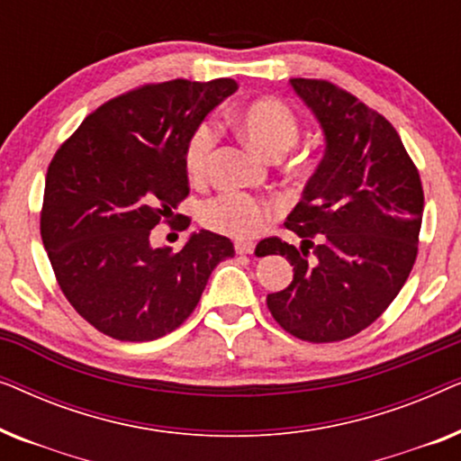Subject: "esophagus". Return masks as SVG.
<instances>
[{"label": "esophagus", "instance_id": "obj_1", "mask_svg": "<svg viewBox=\"0 0 461 461\" xmlns=\"http://www.w3.org/2000/svg\"><path fill=\"white\" fill-rule=\"evenodd\" d=\"M235 251L237 254H254V243H249V241H237L235 243Z\"/></svg>", "mask_w": 461, "mask_h": 461}]
</instances>
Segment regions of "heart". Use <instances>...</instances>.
Wrapping results in <instances>:
<instances>
[{"mask_svg": "<svg viewBox=\"0 0 461 461\" xmlns=\"http://www.w3.org/2000/svg\"><path fill=\"white\" fill-rule=\"evenodd\" d=\"M239 134L268 159H279L295 147L300 123L294 111L276 98H258L232 115ZM218 131L212 122L193 128L185 144V167L193 180H201L216 149ZM270 205L239 191H224L207 199L199 210V222L213 232L232 239H251L267 226Z\"/></svg>", "mask_w": 461, "mask_h": 461, "instance_id": "heart-1", "label": "heart"}]
</instances>
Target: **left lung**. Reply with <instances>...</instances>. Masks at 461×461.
I'll list each match as a JSON object with an SVG mask.
<instances>
[{
    "mask_svg": "<svg viewBox=\"0 0 461 461\" xmlns=\"http://www.w3.org/2000/svg\"><path fill=\"white\" fill-rule=\"evenodd\" d=\"M325 134V157L279 237L258 248L294 267L283 292L268 294L276 323L304 342L357 336L386 311L418 258L424 191L393 123L325 79H289ZM313 258H310V249Z\"/></svg>",
    "mask_w": 461,
    "mask_h": 461,
    "instance_id": "obj_1",
    "label": "left lung"
}]
</instances>
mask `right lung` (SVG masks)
Returning a JSON list of instances; mask_svg holds the SVG:
<instances>
[{
    "label": "right lung",
    "instance_id": "1",
    "mask_svg": "<svg viewBox=\"0 0 461 461\" xmlns=\"http://www.w3.org/2000/svg\"><path fill=\"white\" fill-rule=\"evenodd\" d=\"M235 90L232 79L134 87L90 113L50 161L43 248L65 298L104 336L149 342L174 331L212 270L235 254L230 239L210 230L178 254L149 241L188 197V134Z\"/></svg>",
    "mask_w": 461,
    "mask_h": 461
}]
</instances>
